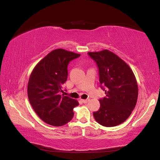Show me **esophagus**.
Wrapping results in <instances>:
<instances>
[{
    "mask_svg": "<svg viewBox=\"0 0 160 160\" xmlns=\"http://www.w3.org/2000/svg\"><path fill=\"white\" fill-rule=\"evenodd\" d=\"M82 102H83L84 103H87L88 102L89 99H82Z\"/></svg>",
    "mask_w": 160,
    "mask_h": 160,
    "instance_id": "34e87169",
    "label": "esophagus"
}]
</instances>
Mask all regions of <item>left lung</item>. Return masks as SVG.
Wrapping results in <instances>:
<instances>
[{
	"label": "left lung",
	"mask_w": 160,
	"mask_h": 160,
	"mask_svg": "<svg viewBox=\"0 0 160 160\" xmlns=\"http://www.w3.org/2000/svg\"><path fill=\"white\" fill-rule=\"evenodd\" d=\"M88 54L98 65L100 87L106 94L99 100L100 108L93 112L95 119L105 127L121 124L130 116L138 99L134 74L127 63L109 50Z\"/></svg>",
	"instance_id": "1"
}]
</instances>
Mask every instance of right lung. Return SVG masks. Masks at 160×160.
<instances>
[{"mask_svg": "<svg viewBox=\"0 0 160 160\" xmlns=\"http://www.w3.org/2000/svg\"><path fill=\"white\" fill-rule=\"evenodd\" d=\"M80 54L57 49L47 54L33 69L28 83V97L33 110L47 124L62 126L72 119L76 99L61 95L68 79L69 62Z\"/></svg>", "mask_w": 160, "mask_h": 160, "instance_id": "1", "label": "right lung"}]
</instances>
